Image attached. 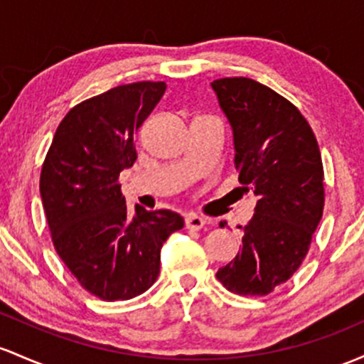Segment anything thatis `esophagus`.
<instances>
[{
  "label": "esophagus",
  "mask_w": 364,
  "mask_h": 364,
  "mask_svg": "<svg viewBox=\"0 0 364 364\" xmlns=\"http://www.w3.org/2000/svg\"><path fill=\"white\" fill-rule=\"evenodd\" d=\"M185 225H186V228H188V230L198 231V230H202L203 225H205V221H203L200 215L188 214V215H186V219H185Z\"/></svg>",
  "instance_id": "1"
}]
</instances>
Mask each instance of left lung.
I'll return each instance as SVG.
<instances>
[{"instance_id":"8db88e82","label":"left lung","mask_w":364,"mask_h":364,"mask_svg":"<svg viewBox=\"0 0 364 364\" xmlns=\"http://www.w3.org/2000/svg\"><path fill=\"white\" fill-rule=\"evenodd\" d=\"M210 86L233 129L238 181L259 198L242 250L215 277L230 292L264 297L301 267L321 221V154L301 110L271 87L249 77Z\"/></svg>"}]
</instances>
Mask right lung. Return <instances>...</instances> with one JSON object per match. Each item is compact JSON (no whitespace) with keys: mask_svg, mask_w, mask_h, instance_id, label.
Segmentation results:
<instances>
[{"mask_svg":"<svg viewBox=\"0 0 364 364\" xmlns=\"http://www.w3.org/2000/svg\"><path fill=\"white\" fill-rule=\"evenodd\" d=\"M166 91L139 81L87 98L67 112L43 162L39 191L55 250L102 301H127L149 290L161 249L185 221L173 210L131 214L119 174L136 161L134 136Z\"/></svg>","mask_w":364,"mask_h":364,"instance_id":"obj_1","label":"right lung"}]
</instances>
